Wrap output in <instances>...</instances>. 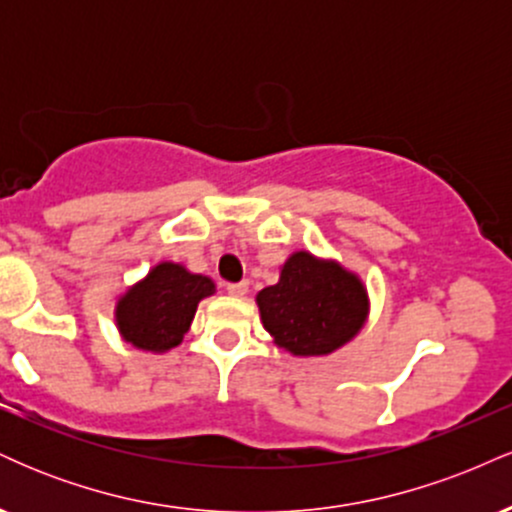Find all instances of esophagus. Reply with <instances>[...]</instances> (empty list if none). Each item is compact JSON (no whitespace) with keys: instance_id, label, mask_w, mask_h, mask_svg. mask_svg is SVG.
Masks as SVG:
<instances>
[{"instance_id":"34e87169","label":"esophagus","mask_w":512,"mask_h":512,"mask_svg":"<svg viewBox=\"0 0 512 512\" xmlns=\"http://www.w3.org/2000/svg\"><path fill=\"white\" fill-rule=\"evenodd\" d=\"M248 289H250V284L248 281H238V284H226V291L231 293V296H245V293H248Z\"/></svg>"}]
</instances>
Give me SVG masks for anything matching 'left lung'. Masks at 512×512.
I'll return each instance as SVG.
<instances>
[{
	"instance_id": "left-lung-1",
	"label": "left lung",
	"mask_w": 512,
	"mask_h": 512,
	"mask_svg": "<svg viewBox=\"0 0 512 512\" xmlns=\"http://www.w3.org/2000/svg\"><path fill=\"white\" fill-rule=\"evenodd\" d=\"M264 330L296 356H322L349 342L366 320V289L339 264L296 252L279 284L257 293Z\"/></svg>"
}]
</instances>
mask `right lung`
Masks as SVG:
<instances>
[{"label": "right lung", "instance_id": "obj_1", "mask_svg": "<svg viewBox=\"0 0 512 512\" xmlns=\"http://www.w3.org/2000/svg\"><path fill=\"white\" fill-rule=\"evenodd\" d=\"M214 293L211 279L163 262L117 303L122 337L144 351H166L190 330L197 303Z\"/></svg>", "mask_w": 512, "mask_h": 512}]
</instances>
